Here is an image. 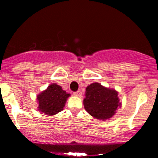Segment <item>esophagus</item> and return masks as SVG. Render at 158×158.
<instances>
[{"mask_svg": "<svg viewBox=\"0 0 158 158\" xmlns=\"http://www.w3.org/2000/svg\"><path fill=\"white\" fill-rule=\"evenodd\" d=\"M73 95L76 96V97H81V90H77V91L74 92Z\"/></svg>", "mask_w": 158, "mask_h": 158, "instance_id": "esophagus-1", "label": "esophagus"}]
</instances>
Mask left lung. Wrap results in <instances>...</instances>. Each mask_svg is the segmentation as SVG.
I'll list each match as a JSON object with an SVG mask.
<instances>
[{
	"mask_svg": "<svg viewBox=\"0 0 158 158\" xmlns=\"http://www.w3.org/2000/svg\"><path fill=\"white\" fill-rule=\"evenodd\" d=\"M83 103L88 114L94 118L102 120L113 117L117 108L121 106L118 92L97 82L87 87Z\"/></svg>",
	"mask_w": 158,
	"mask_h": 158,
	"instance_id": "1",
	"label": "left lung"
}]
</instances>
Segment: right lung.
Here are the masks:
<instances>
[{
	"label": "right lung",
	"instance_id": "obj_1",
	"mask_svg": "<svg viewBox=\"0 0 158 158\" xmlns=\"http://www.w3.org/2000/svg\"><path fill=\"white\" fill-rule=\"evenodd\" d=\"M70 96V94L63 90L61 86L53 83L37 96L38 109L46 115H55L63 110Z\"/></svg>",
	"mask_w": 158,
	"mask_h": 158
}]
</instances>
